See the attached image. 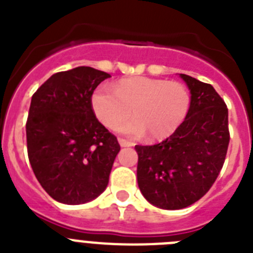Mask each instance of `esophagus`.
<instances>
[{"label":"esophagus","mask_w":253,"mask_h":253,"mask_svg":"<svg viewBox=\"0 0 253 253\" xmlns=\"http://www.w3.org/2000/svg\"><path fill=\"white\" fill-rule=\"evenodd\" d=\"M119 143H120V146H122V147H131V146H133V143L129 142V140H126V139H123V138H119Z\"/></svg>","instance_id":"1"}]
</instances>
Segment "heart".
<instances>
[{
  "label": "heart",
  "instance_id": "b5f03b06",
  "mask_svg": "<svg viewBox=\"0 0 253 253\" xmlns=\"http://www.w3.org/2000/svg\"><path fill=\"white\" fill-rule=\"evenodd\" d=\"M96 118L109 129L118 128L130 116L134 119L120 130L149 139L162 140L175 133L186 119L191 105L189 88L177 81L131 77L114 84V90L99 87L91 97Z\"/></svg>",
  "mask_w": 253,
  "mask_h": 253
}]
</instances>
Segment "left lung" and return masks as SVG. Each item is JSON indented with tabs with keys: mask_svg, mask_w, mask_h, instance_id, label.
<instances>
[{
	"mask_svg": "<svg viewBox=\"0 0 253 253\" xmlns=\"http://www.w3.org/2000/svg\"><path fill=\"white\" fill-rule=\"evenodd\" d=\"M191 92L186 119L153 146H135L137 178L143 196L162 209H184L210 190L229 144L228 109L209 84L180 75Z\"/></svg>",
	"mask_w": 253,
	"mask_h": 253,
	"instance_id": "8db88e82",
	"label": "left lung"
}]
</instances>
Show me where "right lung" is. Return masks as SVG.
Here are the masks:
<instances>
[{"label": "right lung", "instance_id": "add662e5", "mask_svg": "<svg viewBox=\"0 0 253 253\" xmlns=\"http://www.w3.org/2000/svg\"><path fill=\"white\" fill-rule=\"evenodd\" d=\"M111 77L91 67L58 72L31 97L28 156L35 177L63 204L91 202L106 189L120 146L93 113L91 97Z\"/></svg>", "mask_w": 253, "mask_h": 253}]
</instances>
